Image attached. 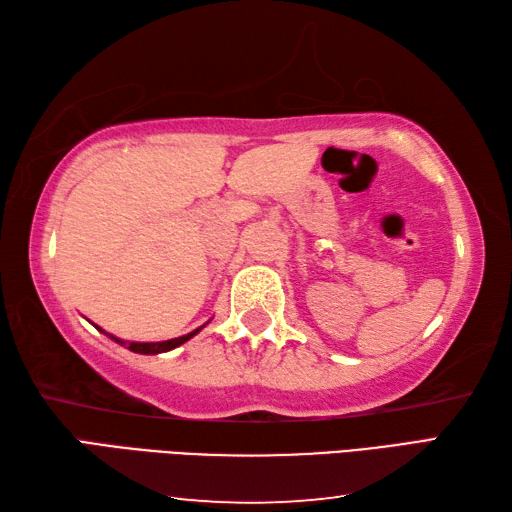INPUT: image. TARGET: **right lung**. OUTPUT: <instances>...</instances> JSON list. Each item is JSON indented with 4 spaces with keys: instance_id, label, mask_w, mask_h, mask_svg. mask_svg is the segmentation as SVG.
Returning <instances> with one entry per match:
<instances>
[{
    "instance_id": "add662e5",
    "label": "right lung",
    "mask_w": 512,
    "mask_h": 512,
    "mask_svg": "<svg viewBox=\"0 0 512 512\" xmlns=\"http://www.w3.org/2000/svg\"><path fill=\"white\" fill-rule=\"evenodd\" d=\"M97 327V325H95ZM205 327V325H203ZM203 327H198V329H194L192 333H187V336H181V338H172V340H161V342H125V340H119V338H114L112 333H106V336H110L114 342H119V344H128V349L130 351H134V353H143V356H156V353H165V351H172V349H176V347H181L183 342H187L190 340L192 336H196L198 331H201ZM99 329V327H97ZM101 331V329H99Z\"/></svg>"
}]
</instances>
